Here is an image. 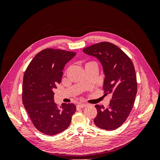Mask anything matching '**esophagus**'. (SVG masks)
Segmentation results:
<instances>
[{
    "instance_id": "1",
    "label": "esophagus",
    "mask_w": 160,
    "mask_h": 160,
    "mask_svg": "<svg viewBox=\"0 0 160 160\" xmlns=\"http://www.w3.org/2000/svg\"><path fill=\"white\" fill-rule=\"evenodd\" d=\"M87 105H88V104H86V103H79V104L77 105V108L82 109V108H85Z\"/></svg>"
}]
</instances>
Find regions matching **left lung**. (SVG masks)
I'll return each mask as SVG.
<instances>
[{
	"label": "left lung",
	"instance_id": "1",
	"mask_svg": "<svg viewBox=\"0 0 160 160\" xmlns=\"http://www.w3.org/2000/svg\"><path fill=\"white\" fill-rule=\"evenodd\" d=\"M86 54L98 58L105 75L104 94H111L109 107L95 105L97 127L105 130L118 129L127 119L133 107L138 83L132 61L113 43L100 42L83 49Z\"/></svg>",
	"mask_w": 160,
	"mask_h": 160
}]
</instances>
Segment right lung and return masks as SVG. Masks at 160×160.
I'll use <instances>...</instances> for the list:
<instances>
[{
    "instance_id": "add662e5",
    "label": "right lung",
    "mask_w": 160,
    "mask_h": 160,
    "mask_svg": "<svg viewBox=\"0 0 160 160\" xmlns=\"http://www.w3.org/2000/svg\"><path fill=\"white\" fill-rule=\"evenodd\" d=\"M75 55L61 49H43L33 58L24 74L22 103L34 126L45 135L65 131L76 111L73 103L58 107L53 92L61 83L65 64Z\"/></svg>"
}]
</instances>
